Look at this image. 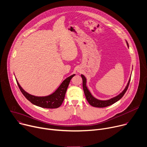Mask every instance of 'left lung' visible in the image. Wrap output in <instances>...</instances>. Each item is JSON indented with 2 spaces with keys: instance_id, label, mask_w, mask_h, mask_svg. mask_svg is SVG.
<instances>
[{
  "instance_id": "left-lung-1",
  "label": "left lung",
  "mask_w": 147,
  "mask_h": 147,
  "mask_svg": "<svg viewBox=\"0 0 147 147\" xmlns=\"http://www.w3.org/2000/svg\"><path fill=\"white\" fill-rule=\"evenodd\" d=\"M127 46L129 47V46H128V44L127 42ZM81 76L83 79V88L84 94L86 96L87 101L92 107H98V108H103V107H106L110 106V105L113 104L114 103L116 102L117 101H118L119 100L121 99L124 95L125 92L127 91V90L128 88V86H129L130 80H131V78H129L126 87L125 88V89L121 93V94H119L118 96H116L115 97H114L109 100L102 101V100H99L96 99V98H94L91 95L90 92L89 91L87 87H86V77L83 74H82Z\"/></svg>"
}]
</instances>
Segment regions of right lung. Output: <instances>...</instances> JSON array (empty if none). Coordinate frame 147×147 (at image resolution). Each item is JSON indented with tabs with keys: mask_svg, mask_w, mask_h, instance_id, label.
I'll return each instance as SVG.
<instances>
[{
	"mask_svg": "<svg viewBox=\"0 0 147 147\" xmlns=\"http://www.w3.org/2000/svg\"><path fill=\"white\" fill-rule=\"evenodd\" d=\"M74 76L75 74H73L65 79L55 92L45 97H36L29 94L21 87L17 80L16 82L24 96L34 105L45 109H57L59 107L63 102L70 82L71 78Z\"/></svg>",
	"mask_w": 147,
	"mask_h": 147,
	"instance_id": "obj_1",
	"label": "right lung"
}]
</instances>
